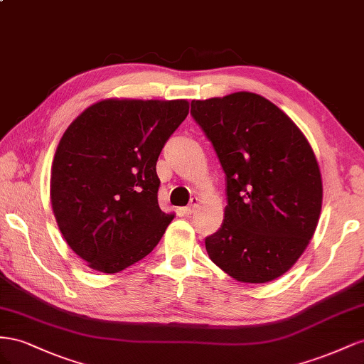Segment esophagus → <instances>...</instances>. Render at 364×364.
<instances>
[{"label":"esophagus","instance_id":"esophagus-1","mask_svg":"<svg viewBox=\"0 0 364 364\" xmlns=\"http://www.w3.org/2000/svg\"><path fill=\"white\" fill-rule=\"evenodd\" d=\"M196 205H198V198H192L191 204L188 207H184V213L186 215H192L196 210Z\"/></svg>","mask_w":364,"mask_h":364}]
</instances>
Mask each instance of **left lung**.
I'll use <instances>...</instances> for the list:
<instances>
[{"mask_svg": "<svg viewBox=\"0 0 364 364\" xmlns=\"http://www.w3.org/2000/svg\"><path fill=\"white\" fill-rule=\"evenodd\" d=\"M191 114L225 173L224 221L204 240L209 257L240 282L282 276L313 237L321 209V176L308 140L255 92L192 100Z\"/></svg>", "mask_w": 364, "mask_h": 364, "instance_id": "1", "label": "left lung"}]
</instances>
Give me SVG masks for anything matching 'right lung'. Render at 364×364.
<instances>
[{
	"label": "right lung",
	"instance_id": "right-lung-1",
	"mask_svg": "<svg viewBox=\"0 0 364 364\" xmlns=\"http://www.w3.org/2000/svg\"><path fill=\"white\" fill-rule=\"evenodd\" d=\"M189 114L188 100L108 99L62 136L50 196L60 233L102 273H119L159 244L173 215L159 205L157 160Z\"/></svg>",
	"mask_w": 364,
	"mask_h": 364
}]
</instances>
